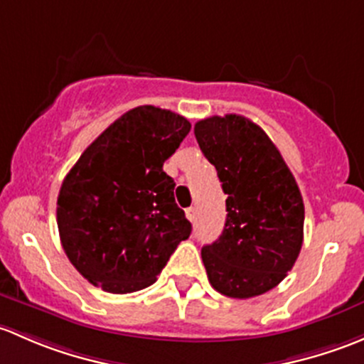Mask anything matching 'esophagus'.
I'll use <instances>...</instances> for the list:
<instances>
[{
    "label": "esophagus",
    "mask_w": 364,
    "mask_h": 364,
    "mask_svg": "<svg viewBox=\"0 0 364 364\" xmlns=\"http://www.w3.org/2000/svg\"><path fill=\"white\" fill-rule=\"evenodd\" d=\"M186 217L191 220V223H194V220H196V208L194 207L186 208Z\"/></svg>",
    "instance_id": "1"
}]
</instances>
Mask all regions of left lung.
Returning a JSON list of instances; mask_svg holds the SVG:
<instances>
[{
	"mask_svg": "<svg viewBox=\"0 0 364 364\" xmlns=\"http://www.w3.org/2000/svg\"><path fill=\"white\" fill-rule=\"evenodd\" d=\"M194 134L228 194L223 235L201 249L210 284L230 298L263 294L286 279L301 250L305 207L298 183L250 119L213 115L196 122Z\"/></svg>",
	"mask_w": 364,
	"mask_h": 364,
	"instance_id": "8db88e82",
	"label": "left lung"
}]
</instances>
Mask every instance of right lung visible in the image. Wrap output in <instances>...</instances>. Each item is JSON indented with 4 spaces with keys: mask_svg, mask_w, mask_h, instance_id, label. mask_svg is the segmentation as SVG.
<instances>
[{
    "mask_svg": "<svg viewBox=\"0 0 364 364\" xmlns=\"http://www.w3.org/2000/svg\"><path fill=\"white\" fill-rule=\"evenodd\" d=\"M191 122L163 108L136 107L112 122L78 157L58 196L63 249L84 279L114 294L157 280L191 223L163 171Z\"/></svg>",
    "mask_w": 364,
    "mask_h": 364,
    "instance_id": "add662e5",
    "label": "right lung"
}]
</instances>
